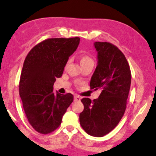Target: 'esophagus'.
I'll use <instances>...</instances> for the list:
<instances>
[{
	"label": "esophagus",
	"mask_w": 156,
	"mask_h": 156,
	"mask_svg": "<svg viewBox=\"0 0 156 156\" xmlns=\"http://www.w3.org/2000/svg\"><path fill=\"white\" fill-rule=\"evenodd\" d=\"M74 101H80L81 97L77 94H75V96H74Z\"/></svg>",
	"instance_id": "34e87169"
}]
</instances>
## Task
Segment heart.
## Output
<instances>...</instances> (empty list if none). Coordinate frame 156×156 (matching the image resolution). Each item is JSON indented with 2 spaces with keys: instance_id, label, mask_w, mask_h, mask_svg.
I'll return each mask as SVG.
<instances>
[{
  "instance_id": "obj_1",
  "label": "heart",
  "mask_w": 156,
  "mask_h": 156,
  "mask_svg": "<svg viewBox=\"0 0 156 156\" xmlns=\"http://www.w3.org/2000/svg\"><path fill=\"white\" fill-rule=\"evenodd\" d=\"M68 64V62H67L66 66ZM94 64V61L91 57L88 55H84L82 57H81V64Z\"/></svg>"
}]
</instances>
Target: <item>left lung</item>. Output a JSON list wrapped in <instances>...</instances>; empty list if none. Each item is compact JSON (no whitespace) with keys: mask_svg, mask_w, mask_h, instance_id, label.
Instances as JSON below:
<instances>
[{"mask_svg":"<svg viewBox=\"0 0 156 156\" xmlns=\"http://www.w3.org/2000/svg\"><path fill=\"white\" fill-rule=\"evenodd\" d=\"M98 64L92 76L90 89L101 90L99 97L81 99V127L88 134L102 137L119 124L126 110L132 74L125 55L110 42H94Z\"/></svg>","mask_w":156,"mask_h":156,"instance_id":"obj_1","label":"left lung"}]
</instances>
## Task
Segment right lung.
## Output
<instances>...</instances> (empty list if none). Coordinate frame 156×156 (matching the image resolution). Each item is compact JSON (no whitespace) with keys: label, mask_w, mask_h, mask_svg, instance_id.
Masks as SVG:
<instances>
[{"label":"right lung","mask_w":156,"mask_h":156,"mask_svg":"<svg viewBox=\"0 0 156 156\" xmlns=\"http://www.w3.org/2000/svg\"><path fill=\"white\" fill-rule=\"evenodd\" d=\"M80 42L78 37L48 38L32 48L24 59L19 94L27 120L38 133L48 134L58 128L73 101L72 94L54 93L53 84Z\"/></svg>","instance_id":"1"}]
</instances>
